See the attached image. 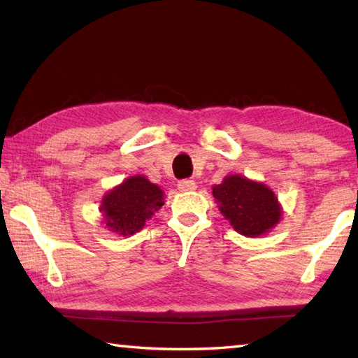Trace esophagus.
I'll list each match as a JSON object with an SVG mask.
<instances>
[{
  "instance_id": "34e87169",
  "label": "esophagus",
  "mask_w": 358,
  "mask_h": 358,
  "mask_svg": "<svg viewBox=\"0 0 358 358\" xmlns=\"http://www.w3.org/2000/svg\"><path fill=\"white\" fill-rule=\"evenodd\" d=\"M195 181L194 180H181L178 181V189L181 192H191V191H195Z\"/></svg>"
}]
</instances>
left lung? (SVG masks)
Segmentation results:
<instances>
[{"mask_svg": "<svg viewBox=\"0 0 358 358\" xmlns=\"http://www.w3.org/2000/svg\"><path fill=\"white\" fill-rule=\"evenodd\" d=\"M220 212L245 237H260L280 222L281 206L268 186L243 175H229L212 189Z\"/></svg>", "mask_w": 358, "mask_h": 358, "instance_id": "1", "label": "left lung"}]
</instances>
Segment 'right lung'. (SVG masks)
<instances>
[{"mask_svg":"<svg viewBox=\"0 0 358 358\" xmlns=\"http://www.w3.org/2000/svg\"><path fill=\"white\" fill-rule=\"evenodd\" d=\"M164 192L144 177L134 175L103 196L100 210L104 224L118 235H134L143 229L146 220L164 204Z\"/></svg>","mask_w":358,"mask_h":358,"instance_id":"1","label":"right lung"}]
</instances>
